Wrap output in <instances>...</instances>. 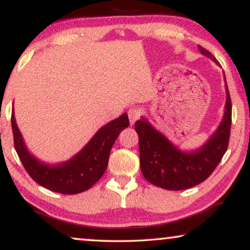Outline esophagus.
Wrapping results in <instances>:
<instances>
[{
  "label": "esophagus",
  "instance_id": "obj_1",
  "mask_svg": "<svg viewBox=\"0 0 250 250\" xmlns=\"http://www.w3.org/2000/svg\"><path fill=\"white\" fill-rule=\"evenodd\" d=\"M142 114H143L142 109H140V108H131V109H129L127 115H128V118H129V122H131V124L132 125L134 124V123L138 121L140 117H141Z\"/></svg>",
  "mask_w": 250,
  "mask_h": 250
}]
</instances>
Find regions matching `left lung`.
I'll list each match as a JSON object with an SVG mask.
<instances>
[{
    "instance_id": "1",
    "label": "left lung",
    "mask_w": 250,
    "mask_h": 250,
    "mask_svg": "<svg viewBox=\"0 0 250 250\" xmlns=\"http://www.w3.org/2000/svg\"><path fill=\"white\" fill-rule=\"evenodd\" d=\"M201 54L218 64L213 54L198 45ZM227 101L224 116L216 131L198 150L186 152L173 145L165 135L145 118L135 123L139 135L140 166L146 181L166 190H184L204 182L220 164L229 146L232 104L225 80Z\"/></svg>"
}]
</instances>
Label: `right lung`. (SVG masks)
Here are the masks:
<instances>
[{"label":"right lung","instance_id":"add662e5","mask_svg":"<svg viewBox=\"0 0 250 250\" xmlns=\"http://www.w3.org/2000/svg\"><path fill=\"white\" fill-rule=\"evenodd\" d=\"M11 125L16 151L29 176L40 186L54 192L76 194L88 190L101 179L107 169L112 146L119 133L128 127L129 122L126 112L109 122L73 158L57 165L42 162L27 149L13 112Z\"/></svg>","mask_w":250,"mask_h":250}]
</instances>
